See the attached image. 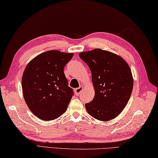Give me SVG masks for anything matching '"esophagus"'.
I'll return each instance as SVG.
<instances>
[{"instance_id": "esophagus-1", "label": "esophagus", "mask_w": 158, "mask_h": 158, "mask_svg": "<svg viewBox=\"0 0 158 158\" xmlns=\"http://www.w3.org/2000/svg\"><path fill=\"white\" fill-rule=\"evenodd\" d=\"M82 89H83V87H82V86H80L79 88H77V89H76V90H75V92H76V95H79L80 93H81V91H82Z\"/></svg>"}]
</instances>
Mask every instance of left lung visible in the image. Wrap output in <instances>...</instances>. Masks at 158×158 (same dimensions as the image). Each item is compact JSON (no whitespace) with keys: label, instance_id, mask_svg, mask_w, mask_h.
I'll return each instance as SVG.
<instances>
[{"label":"left lung","instance_id":"1","mask_svg":"<svg viewBox=\"0 0 158 158\" xmlns=\"http://www.w3.org/2000/svg\"><path fill=\"white\" fill-rule=\"evenodd\" d=\"M91 72L95 89L93 100L85 104L88 113L96 119L107 121L119 114L133 90L130 67L123 58L99 48L79 54Z\"/></svg>","mask_w":158,"mask_h":158}]
</instances>
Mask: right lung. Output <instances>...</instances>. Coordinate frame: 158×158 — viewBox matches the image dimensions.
Here are the masks:
<instances>
[{
	"label": "right lung",
	"instance_id": "obj_1",
	"mask_svg": "<svg viewBox=\"0 0 158 158\" xmlns=\"http://www.w3.org/2000/svg\"><path fill=\"white\" fill-rule=\"evenodd\" d=\"M73 53L49 50L39 54L26 66L22 88L28 108L39 118L56 119L67 110L73 95L64 67Z\"/></svg>",
	"mask_w": 158,
	"mask_h": 158
}]
</instances>
